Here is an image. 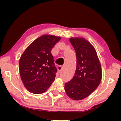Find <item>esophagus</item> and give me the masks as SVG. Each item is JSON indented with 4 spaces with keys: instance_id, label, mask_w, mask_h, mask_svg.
<instances>
[{
    "instance_id": "obj_1",
    "label": "esophagus",
    "mask_w": 121,
    "mask_h": 121,
    "mask_svg": "<svg viewBox=\"0 0 121 121\" xmlns=\"http://www.w3.org/2000/svg\"><path fill=\"white\" fill-rule=\"evenodd\" d=\"M64 58L62 57H59L56 58V64H57L58 65H60L61 64H62L64 62Z\"/></svg>"
}]
</instances>
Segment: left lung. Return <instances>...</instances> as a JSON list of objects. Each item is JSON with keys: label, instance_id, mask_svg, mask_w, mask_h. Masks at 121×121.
Returning a JSON list of instances; mask_svg holds the SVG:
<instances>
[{"label": "left lung", "instance_id": "left-lung-1", "mask_svg": "<svg viewBox=\"0 0 121 121\" xmlns=\"http://www.w3.org/2000/svg\"><path fill=\"white\" fill-rule=\"evenodd\" d=\"M60 39L52 35H43L24 51L19 60L21 79L28 91L40 94L47 91L54 81L57 69L51 50Z\"/></svg>", "mask_w": 121, "mask_h": 121}]
</instances>
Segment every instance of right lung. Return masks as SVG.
<instances>
[{
	"label": "right lung",
	"mask_w": 121,
	"mask_h": 121,
	"mask_svg": "<svg viewBox=\"0 0 121 121\" xmlns=\"http://www.w3.org/2000/svg\"><path fill=\"white\" fill-rule=\"evenodd\" d=\"M70 43L77 56V68L74 77L65 84L68 96L82 100L94 91L102 77L101 67L95 49L84 38H72Z\"/></svg>",
	"instance_id": "1"
}]
</instances>
